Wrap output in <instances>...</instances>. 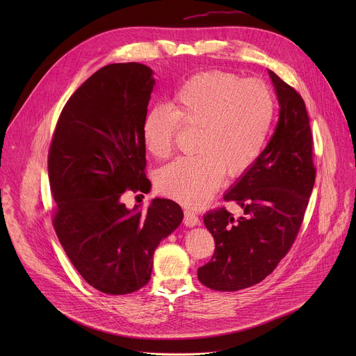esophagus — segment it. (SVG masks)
I'll use <instances>...</instances> for the list:
<instances>
[{
    "label": "esophagus",
    "mask_w": 356,
    "mask_h": 356,
    "mask_svg": "<svg viewBox=\"0 0 356 356\" xmlns=\"http://www.w3.org/2000/svg\"><path fill=\"white\" fill-rule=\"evenodd\" d=\"M183 222H184L186 227H194V225H198V224H200V220H198V217H197L194 213L186 210V211H184Z\"/></svg>",
    "instance_id": "1"
}]
</instances>
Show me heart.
Listing matches in <instances>:
<instances>
[{"label": "heart", "mask_w": 356, "mask_h": 356, "mask_svg": "<svg viewBox=\"0 0 356 356\" xmlns=\"http://www.w3.org/2000/svg\"><path fill=\"white\" fill-rule=\"evenodd\" d=\"M170 106H154L142 121L152 156L168 159L180 125L197 128L193 156L163 168L156 179L165 195L198 207L228 177L245 173L259 158L275 117V97L258 79L207 70L190 76L172 95Z\"/></svg>", "instance_id": "b5f03b06"}]
</instances>
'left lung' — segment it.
I'll list each match as a JSON object with an SVG mask.
<instances>
[{
	"label": "left lung",
	"instance_id": "8db88e82",
	"mask_svg": "<svg viewBox=\"0 0 356 356\" xmlns=\"http://www.w3.org/2000/svg\"><path fill=\"white\" fill-rule=\"evenodd\" d=\"M269 74L280 104L276 129L257 162L224 197L242 207L243 216L234 218L225 207L204 216L216 249L197 276L218 291L250 287L276 269L297 238L316 181L304 99L276 73Z\"/></svg>",
	"mask_w": 356,
	"mask_h": 356
}]
</instances>
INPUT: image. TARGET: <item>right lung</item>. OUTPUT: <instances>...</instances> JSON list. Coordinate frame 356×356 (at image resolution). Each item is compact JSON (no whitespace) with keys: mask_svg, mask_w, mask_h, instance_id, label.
<instances>
[{"mask_svg":"<svg viewBox=\"0 0 356 356\" xmlns=\"http://www.w3.org/2000/svg\"><path fill=\"white\" fill-rule=\"evenodd\" d=\"M154 84L140 63L101 67L67 99L49 147L56 235L81 277L107 294L143 287L156 246L183 220L168 198L146 210L124 204L128 191L150 190L142 121Z\"/></svg>","mask_w":356,"mask_h":356,"instance_id":"1","label":"right lung"}]
</instances>
